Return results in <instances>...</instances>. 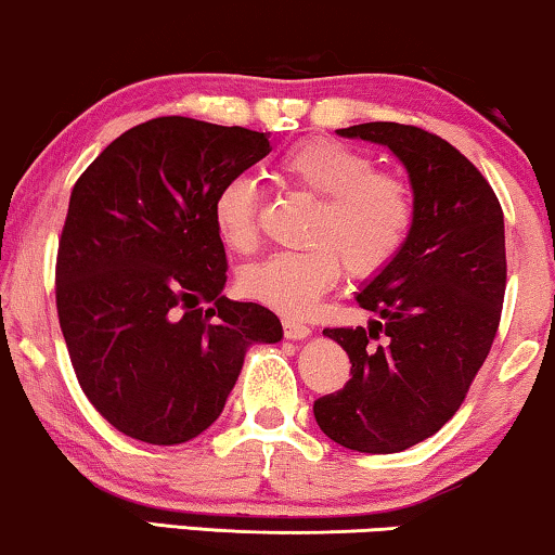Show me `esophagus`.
Returning <instances> with one entry per match:
<instances>
[{
	"label": "esophagus",
	"mask_w": 555,
	"mask_h": 555,
	"mask_svg": "<svg viewBox=\"0 0 555 555\" xmlns=\"http://www.w3.org/2000/svg\"><path fill=\"white\" fill-rule=\"evenodd\" d=\"M283 331H285V338H291V340H302V338H308L310 331L308 325H302V323H298V321H291V318H285L283 321Z\"/></svg>",
	"instance_id": "obj_1"
}]
</instances>
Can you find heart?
I'll return each mask as SVG.
<instances>
[{
  "label": "heart",
  "instance_id": "b5f03b06",
  "mask_svg": "<svg viewBox=\"0 0 555 555\" xmlns=\"http://www.w3.org/2000/svg\"><path fill=\"white\" fill-rule=\"evenodd\" d=\"M280 179L318 199L298 253H278L240 272V291L285 315H308L323 293L351 278L382 272L404 247L414 204L406 181L376 171L374 156L333 139H306L280 154ZM217 240L237 255L257 245V186L237 173L211 199Z\"/></svg>",
  "mask_w": 555,
  "mask_h": 555
}]
</instances>
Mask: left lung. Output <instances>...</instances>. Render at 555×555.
I'll list each match as a JSON object with an SVG mask.
<instances>
[{"label": "left lung", "mask_w": 555, "mask_h": 555, "mask_svg": "<svg viewBox=\"0 0 555 555\" xmlns=\"http://www.w3.org/2000/svg\"><path fill=\"white\" fill-rule=\"evenodd\" d=\"M338 133L391 149L414 217L399 255L356 295L378 321L323 331L351 359V378L313 414L340 447L391 454L442 429L488 359L505 298V222L482 173L439 135L384 120Z\"/></svg>", "instance_id": "obj_1"}]
</instances>
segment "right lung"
I'll use <instances>...</instances> for the list:
<instances>
[{
    "label": "right lung",
    "instance_id": "1",
    "mask_svg": "<svg viewBox=\"0 0 555 555\" xmlns=\"http://www.w3.org/2000/svg\"><path fill=\"white\" fill-rule=\"evenodd\" d=\"M268 135L154 118L75 181L55 268L60 328L80 389L128 437L202 435L247 348L283 338L272 310L222 295L227 255L211 224L219 184L268 156Z\"/></svg>",
    "mask_w": 555,
    "mask_h": 555
}]
</instances>
